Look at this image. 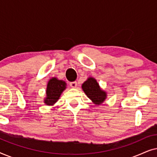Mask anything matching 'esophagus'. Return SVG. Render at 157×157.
Here are the masks:
<instances>
[{
  "label": "esophagus",
  "mask_w": 157,
  "mask_h": 157,
  "mask_svg": "<svg viewBox=\"0 0 157 157\" xmlns=\"http://www.w3.org/2000/svg\"><path fill=\"white\" fill-rule=\"evenodd\" d=\"M70 86L71 88H76L77 86V82L76 81H73V82L70 83Z\"/></svg>",
  "instance_id": "34e87169"
}]
</instances>
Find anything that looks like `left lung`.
Instances as JSON below:
<instances>
[{"instance_id": "1", "label": "left lung", "mask_w": 157, "mask_h": 157, "mask_svg": "<svg viewBox=\"0 0 157 157\" xmlns=\"http://www.w3.org/2000/svg\"><path fill=\"white\" fill-rule=\"evenodd\" d=\"M82 89L88 97L95 104H101L106 97V92L100 89L97 81L93 78H88L83 83Z\"/></svg>"}]
</instances>
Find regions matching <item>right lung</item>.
I'll return each mask as SVG.
<instances>
[{
	"mask_svg": "<svg viewBox=\"0 0 157 157\" xmlns=\"http://www.w3.org/2000/svg\"><path fill=\"white\" fill-rule=\"evenodd\" d=\"M66 83L63 81L58 80L56 78H51L47 85L45 103L47 105L54 104L59 98L63 90L66 89Z\"/></svg>",
	"mask_w": 157,
	"mask_h": 157,
	"instance_id": "right-lung-1",
	"label": "right lung"
}]
</instances>
